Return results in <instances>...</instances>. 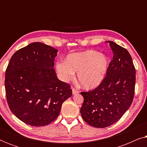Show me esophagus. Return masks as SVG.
Listing matches in <instances>:
<instances>
[{
    "label": "esophagus",
    "mask_w": 147,
    "mask_h": 147,
    "mask_svg": "<svg viewBox=\"0 0 147 147\" xmlns=\"http://www.w3.org/2000/svg\"><path fill=\"white\" fill-rule=\"evenodd\" d=\"M78 93H79V91L78 90L75 89V88H72V94H73V95H76Z\"/></svg>",
    "instance_id": "obj_1"
}]
</instances>
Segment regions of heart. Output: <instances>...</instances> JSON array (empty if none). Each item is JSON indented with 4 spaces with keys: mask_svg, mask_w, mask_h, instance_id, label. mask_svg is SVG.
<instances>
[{
    "mask_svg": "<svg viewBox=\"0 0 147 147\" xmlns=\"http://www.w3.org/2000/svg\"><path fill=\"white\" fill-rule=\"evenodd\" d=\"M108 67V57L95 50L70 53L66 57L65 61L55 65L63 82L72 79L75 72H78V79L86 89H93L99 86L106 77Z\"/></svg>",
    "mask_w": 147,
    "mask_h": 147,
    "instance_id": "heart-1",
    "label": "heart"
}]
</instances>
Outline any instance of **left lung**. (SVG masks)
<instances>
[{
	"label": "left lung",
	"instance_id": "left-lung-1",
	"mask_svg": "<svg viewBox=\"0 0 147 147\" xmlns=\"http://www.w3.org/2000/svg\"><path fill=\"white\" fill-rule=\"evenodd\" d=\"M113 52L106 76L97 88L82 92L84 102L80 109L84 121L96 128L115 123L131 105L134 95L136 70L126 49L108 41Z\"/></svg>",
	"mask_w": 147,
	"mask_h": 147
}]
</instances>
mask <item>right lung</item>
I'll use <instances>...</instances> for the list:
<instances>
[{
    "instance_id": "add662e5",
    "label": "right lung",
    "mask_w": 147,
    "mask_h": 147,
    "mask_svg": "<svg viewBox=\"0 0 147 147\" xmlns=\"http://www.w3.org/2000/svg\"><path fill=\"white\" fill-rule=\"evenodd\" d=\"M57 50L35 42L16 51L5 72V91L10 110L33 126L47 125L57 118L64 101L72 95L69 84L53 69Z\"/></svg>"
}]
</instances>
